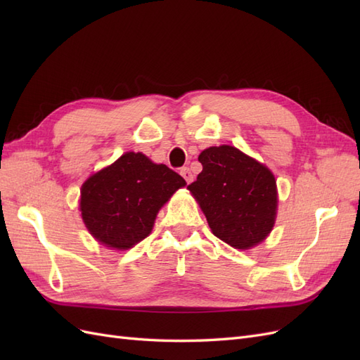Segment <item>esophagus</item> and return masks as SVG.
Here are the masks:
<instances>
[{"label":"esophagus","mask_w":360,"mask_h":360,"mask_svg":"<svg viewBox=\"0 0 360 360\" xmlns=\"http://www.w3.org/2000/svg\"><path fill=\"white\" fill-rule=\"evenodd\" d=\"M180 174H181V177H183L184 180H186L188 183H191V181L193 180V174H192V172H191V169H189V168H186V167L180 169Z\"/></svg>","instance_id":"esophagus-1"}]
</instances>
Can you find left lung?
I'll return each instance as SVG.
<instances>
[{
	"mask_svg": "<svg viewBox=\"0 0 360 360\" xmlns=\"http://www.w3.org/2000/svg\"><path fill=\"white\" fill-rule=\"evenodd\" d=\"M202 171L188 189L213 234L236 249L261 243L275 225L276 180L258 160L231 146L201 151Z\"/></svg>",
	"mask_w": 360,
	"mask_h": 360,
	"instance_id": "8db88e82",
	"label": "left lung"
}]
</instances>
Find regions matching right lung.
<instances>
[{"instance_id": "add662e5", "label": "right lung", "mask_w": 360, "mask_h": 360, "mask_svg": "<svg viewBox=\"0 0 360 360\" xmlns=\"http://www.w3.org/2000/svg\"><path fill=\"white\" fill-rule=\"evenodd\" d=\"M184 184V179L163 163L127 151L82 184V221L97 242L117 250L129 249L151 233L163 204Z\"/></svg>"}]
</instances>
